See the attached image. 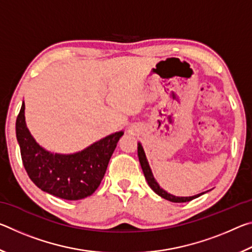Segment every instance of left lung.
<instances>
[{
    "label": "left lung",
    "mask_w": 252,
    "mask_h": 252,
    "mask_svg": "<svg viewBox=\"0 0 252 252\" xmlns=\"http://www.w3.org/2000/svg\"><path fill=\"white\" fill-rule=\"evenodd\" d=\"M138 157H139L140 164H141L143 174H144V177H146V180L148 181V185L150 186L151 189L155 191L157 194H159L160 197H162L163 199L169 200V201H171V202H188V201H191V200L200 197V195H202L204 193V192L199 193L197 195H192V197H176V195L168 193L167 191L162 189V188H160L159 183L156 181L155 177H153L152 171L150 169V165H149V163H148L146 153H144L143 148L140 142L138 143Z\"/></svg>",
    "instance_id": "8db88e82"
}]
</instances>
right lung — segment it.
<instances>
[{
  "instance_id": "1",
  "label": "right lung",
  "mask_w": 252,
  "mask_h": 252,
  "mask_svg": "<svg viewBox=\"0 0 252 252\" xmlns=\"http://www.w3.org/2000/svg\"><path fill=\"white\" fill-rule=\"evenodd\" d=\"M24 109L23 102L16 119V139L23 165L34 185L65 200H80L91 195L104 177L123 131L105 136L80 152L72 155L52 153L42 148L30 133Z\"/></svg>"
}]
</instances>
